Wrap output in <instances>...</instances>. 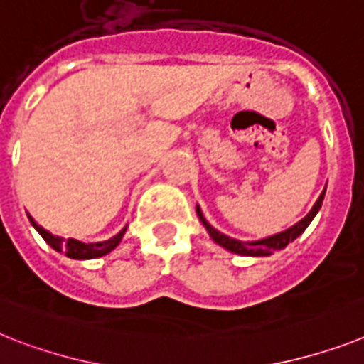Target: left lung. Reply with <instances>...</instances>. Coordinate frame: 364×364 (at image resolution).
<instances>
[{
  "mask_svg": "<svg viewBox=\"0 0 364 364\" xmlns=\"http://www.w3.org/2000/svg\"><path fill=\"white\" fill-rule=\"evenodd\" d=\"M323 196H326V188L322 191V194H320V198L313 205V209H311L309 213H307V216H304V218H301L298 224H294L292 228L285 229V231H281V233L270 235V237H267V239H259V240H239V239H233V237H228V235L220 233L218 229H215L213 225L209 224V222H207L205 216H203V213H201L200 205H196V213H198V218L201 220V224L205 225L207 233L210 235V239L215 240L218 246H222V248H225L228 252H231V253H237V255L267 257V255H272L274 252H279V250H283L287 244H291L292 240H296L301 233H304L305 229H307V225L313 222V218L320 210V207H322Z\"/></svg>",
  "mask_w": 364,
  "mask_h": 364,
  "instance_id": "left-lung-1",
  "label": "left lung"
}]
</instances>
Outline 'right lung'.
Returning a JSON list of instances; mask_svg holds the SVG:
<instances>
[{
	"label": "right lung",
	"instance_id": "right-lung-1",
	"mask_svg": "<svg viewBox=\"0 0 364 364\" xmlns=\"http://www.w3.org/2000/svg\"><path fill=\"white\" fill-rule=\"evenodd\" d=\"M29 216V222L33 224V228L41 233L42 239L46 240V242L50 244L51 248L55 250V252L59 253H64V255H68L70 259H96V257H103V255H107V253H111L112 250L120 244L122 237L125 235V229H127V225H125L124 229H122L120 233H116L114 237H111V239L107 240H102V242H83V240H77V239H64V237H59V235H53L50 233L48 229L42 228L41 224H36L35 218H33L31 215Z\"/></svg>",
	"mask_w": 364,
	"mask_h": 364
}]
</instances>
